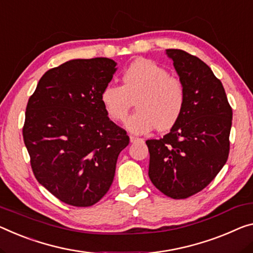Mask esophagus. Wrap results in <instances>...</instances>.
Returning <instances> with one entry per match:
<instances>
[{"label":"esophagus","mask_w":253,"mask_h":253,"mask_svg":"<svg viewBox=\"0 0 253 253\" xmlns=\"http://www.w3.org/2000/svg\"><path fill=\"white\" fill-rule=\"evenodd\" d=\"M140 140H142V139H140V138H138V137H134V135H130V141H131V142L140 141Z\"/></svg>","instance_id":"34e87169"}]
</instances>
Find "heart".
Wrapping results in <instances>:
<instances>
[{
  "label": "heart",
  "mask_w": 253,
  "mask_h": 253,
  "mask_svg": "<svg viewBox=\"0 0 253 253\" xmlns=\"http://www.w3.org/2000/svg\"><path fill=\"white\" fill-rule=\"evenodd\" d=\"M123 86L107 84L100 100L108 116L123 121L137 99L138 111L126 121L132 133L142 134L158 126L169 130L183 111L185 91L176 77L169 76L165 68L146 59L134 61L123 73Z\"/></svg>",
  "instance_id": "heart-1"
}]
</instances>
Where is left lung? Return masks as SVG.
Masks as SVG:
<instances>
[{"instance_id": "1", "label": "left lung", "mask_w": 253, "mask_h": 253, "mask_svg": "<svg viewBox=\"0 0 253 253\" xmlns=\"http://www.w3.org/2000/svg\"><path fill=\"white\" fill-rule=\"evenodd\" d=\"M185 91L183 111L169 133L147 140L149 178L165 196L185 199L205 189L230 153L232 108L220 80L205 62L166 49Z\"/></svg>"}]
</instances>
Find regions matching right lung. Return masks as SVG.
Listing matches in <instances>:
<instances>
[{
    "label": "right lung",
    "mask_w": 253,
    "mask_h": 253,
    "mask_svg": "<svg viewBox=\"0 0 253 253\" xmlns=\"http://www.w3.org/2000/svg\"><path fill=\"white\" fill-rule=\"evenodd\" d=\"M116 64L107 57L70 60L45 72L27 104L22 134L35 177L68 205L98 203L129 145L100 100Z\"/></svg>",
    "instance_id": "right-lung-1"
}]
</instances>
